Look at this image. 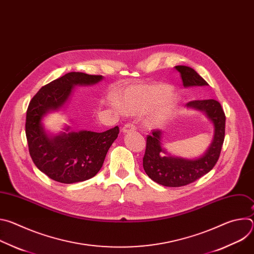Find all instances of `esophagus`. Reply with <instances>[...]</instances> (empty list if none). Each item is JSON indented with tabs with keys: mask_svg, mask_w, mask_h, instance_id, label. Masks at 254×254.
<instances>
[{
	"mask_svg": "<svg viewBox=\"0 0 254 254\" xmlns=\"http://www.w3.org/2000/svg\"><path fill=\"white\" fill-rule=\"evenodd\" d=\"M135 126L133 125V124H131V123H127V124H126L124 127H123V128H122V130L124 131V132H127V131H130V130H135Z\"/></svg>",
	"mask_w": 254,
	"mask_h": 254,
	"instance_id": "1",
	"label": "esophagus"
}]
</instances>
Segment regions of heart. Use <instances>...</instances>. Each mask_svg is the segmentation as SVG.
<instances>
[{
    "instance_id": "heart-1",
    "label": "heart",
    "mask_w": 254,
    "mask_h": 254,
    "mask_svg": "<svg viewBox=\"0 0 254 254\" xmlns=\"http://www.w3.org/2000/svg\"><path fill=\"white\" fill-rule=\"evenodd\" d=\"M169 91L166 87H133L127 89L121 100V104L124 110L128 113H138L146 111L152 104H154L159 98L165 95ZM118 105V102H114ZM174 100H168L162 107L151 113L147 119L148 126L155 127L161 126L167 119L171 111L173 110Z\"/></svg>"
}]
</instances>
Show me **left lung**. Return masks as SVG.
<instances>
[{"label": "left lung", "mask_w": 254, "mask_h": 254, "mask_svg": "<svg viewBox=\"0 0 254 254\" xmlns=\"http://www.w3.org/2000/svg\"><path fill=\"white\" fill-rule=\"evenodd\" d=\"M175 68L180 72L184 86L208 85L193 68L184 65ZM186 105L206 114L214 125V137L211 146L201 158L186 160L167 155L162 149V131L152 130V134L147 136L142 167L153 181L166 187L186 186L209 173L218 161L223 146L226 118L221 104L215 99H197L189 101Z\"/></svg>", "instance_id": "obj_1"}]
</instances>
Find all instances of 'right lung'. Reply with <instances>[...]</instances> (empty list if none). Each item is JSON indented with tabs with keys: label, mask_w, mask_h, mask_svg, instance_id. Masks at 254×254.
I'll list each match as a JSON object with an SVG mask.
<instances>
[{
	"label": "right lung",
	"mask_w": 254,
	"mask_h": 254,
	"mask_svg": "<svg viewBox=\"0 0 254 254\" xmlns=\"http://www.w3.org/2000/svg\"><path fill=\"white\" fill-rule=\"evenodd\" d=\"M101 79V75L69 72L41 87L29 103L25 128L30 156L35 166L56 182L72 184L94 177L120 128L117 126L102 132L81 130L49 137L41 120L67 101L74 85L94 84Z\"/></svg>",
	"instance_id": "right-lung-1"
}]
</instances>
